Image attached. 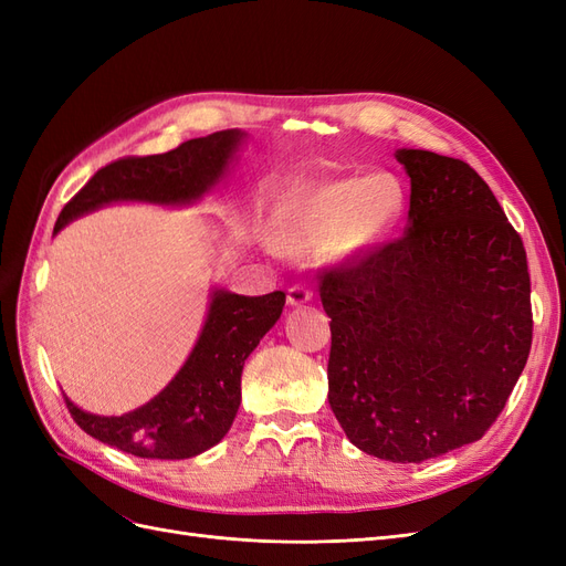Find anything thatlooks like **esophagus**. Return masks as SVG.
<instances>
[{
    "label": "esophagus",
    "instance_id": "esophagus-1",
    "mask_svg": "<svg viewBox=\"0 0 566 566\" xmlns=\"http://www.w3.org/2000/svg\"><path fill=\"white\" fill-rule=\"evenodd\" d=\"M312 297H314V293L306 285H293L287 290V304L290 306H302L306 302H312Z\"/></svg>",
    "mask_w": 566,
    "mask_h": 566
}]
</instances>
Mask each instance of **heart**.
<instances>
[{"mask_svg": "<svg viewBox=\"0 0 566 566\" xmlns=\"http://www.w3.org/2000/svg\"><path fill=\"white\" fill-rule=\"evenodd\" d=\"M401 212L403 188L387 172L314 181L283 202L276 245L290 254L328 248L333 260H356L387 241Z\"/></svg>", "mask_w": 566, "mask_h": 566, "instance_id": "obj_1", "label": "heart"}]
</instances>
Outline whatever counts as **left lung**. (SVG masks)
Wrapping results in <instances>:
<instances>
[{"label": "left lung", "mask_w": 566, "mask_h": 566, "mask_svg": "<svg viewBox=\"0 0 566 566\" xmlns=\"http://www.w3.org/2000/svg\"><path fill=\"white\" fill-rule=\"evenodd\" d=\"M394 158L410 177L403 235L321 276L328 401L356 449L422 462L501 416L531 349V281L520 233L468 163Z\"/></svg>", "instance_id": "obj_1"}]
</instances>
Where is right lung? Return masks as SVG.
Segmentation results:
<instances>
[{
    "instance_id": "1",
    "label": "right lung",
    "mask_w": 566,
    "mask_h": 566,
    "mask_svg": "<svg viewBox=\"0 0 566 566\" xmlns=\"http://www.w3.org/2000/svg\"><path fill=\"white\" fill-rule=\"evenodd\" d=\"M245 132L224 129L146 158L106 165L65 205L54 233L73 219L113 202L184 208L208 196L227 177ZM285 293L262 297L212 287L208 316L196 345L169 385L148 403L123 416L87 413L65 397L73 420L90 437L136 458L184 460L224 439L241 406L245 358L276 325Z\"/></svg>"
}]
</instances>
